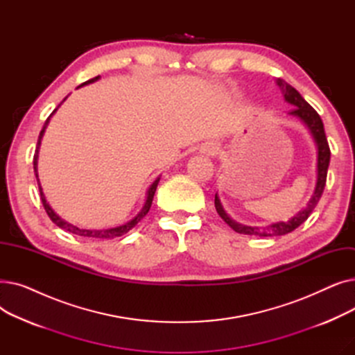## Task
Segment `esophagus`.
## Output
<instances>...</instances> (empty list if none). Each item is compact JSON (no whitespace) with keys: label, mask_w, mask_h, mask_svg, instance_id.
<instances>
[{"label":"esophagus","mask_w":355,"mask_h":355,"mask_svg":"<svg viewBox=\"0 0 355 355\" xmlns=\"http://www.w3.org/2000/svg\"><path fill=\"white\" fill-rule=\"evenodd\" d=\"M204 153H206L207 155H216L218 153V148L214 144H209L204 146Z\"/></svg>","instance_id":"obj_1"}]
</instances>
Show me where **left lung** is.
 <instances>
[{"label":"left lung","mask_w":355,"mask_h":355,"mask_svg":"<svg viewBox=\"0 0 355 355\" xmlns=\"http://www.w3.org/2000/svg\"><path fill=\"white\" fill-rule=\"evenodd\" d=\"M279 87H281L285 99L292 103L295 107L291 110V115H295L297 118H301L306 126L309 128L311 134L316 142V146H318V178H316V187L313 191V196L311 201L308 202V207L302 211L297 213L295 217H292L289 221H281V223H275V225L265 226V227H250V226H243L239 225V223L233 221L226 211L223 210L220 200L216 194L214 197V206L218 213V216L225 220L227 225L237 233L240 234H250V236H259V237H269V236H284L291 232H293L296 227H300L302 223L311 216L313 209L316 207V204L320 202L324 189H325V182H327V173H328V165H329V158H331V151H329V145L325 137V130H324V123L321 116L302 96L301 93L297 92L295 87H292L289 83H286L284 79L279 78L277 82Z\"/></svg>","instance_id":"8db88e82"}]
</instances>
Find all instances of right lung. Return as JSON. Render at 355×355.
Returning a JSON list of instances; mask_svg holds the SVG:
<instances>
[{"label":"right lung","mask_w":355,"mask_h":355,"mask_svg":"<svg viewBox=\"0 0 355 355\" xmlns=\"http://www.w3.org/2000/svg\"><path fill=\"white\" fill-rule=\"evenodd\" d=\"M99 78H101V76L93 78V79H90V80H87V82H85V83H82L80 86H83V85H87V83H92V82H96ZM80 86H79V87H80ZM60 105H62V103H60ZM60 105H59L58 107H55V109L51 112V114H50V116L46 119V122H44V126H43L42 132H40V135H39V141H37V146H35V154H34V158H33L34 173H35V178H37V184H39V190H40V197H42L43 207H44L46 213L49 214L50 220L54 223L55 226H59L60 229H63V230H67V232H70V233H73V234L83 236V237H92V239H115V237H119V236H122V234L128 233L130 229H134V227L138 225V223H139V221H141V220H142V218H144V217L148 214L149 209H151V204H153V200H154V196H155L157 187H158L159 178H157V180L153 182L151 187H149V190H148V197H146V201H145V204H144V209L139 211V214H138L135 218H132V220H130V221L125 223V225H122V226H118V227H114V229H105V230H86V229H79V227H76V226L70 225V223H67V221L62 220V218H60L58 214H55V213L51 210V207H50L49 204H47V201H46V197H44V194H43V191H42V187H40L39 175H37V157H39V148H40V142H42L43 134H44V130H46V128H47V125H49V121H50V118L53 116L54 112L60 107Z\"/></svg>","instance_id":"right-lung-1"}]
</instances>
